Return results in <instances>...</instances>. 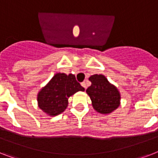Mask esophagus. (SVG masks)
<instances>
[{
	"instance_id": "obj_1",
	"label": "esophagus",
	"mask_w": 158,
	"mask_h": 158,
	"mask_svg": "<svg viewBox=\"0 0 158 158\" xmlns=\"http://www.w3.org/2000/svg\"><path fill=\"white\" fill-rule=\"evenodd\" d=\"M81 85L83 87H84V89H86V88H87V85H86V83H85V82H82L81 83Z\"/></svg>"
}]
</instances>
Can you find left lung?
<instances>
[{
    "label": "left lung",
    "instance_id": "8db88e82",
    "mask_svg": "<svg viewBox=\"0 0 158 158\" xmlns=\"http://www.w3.org/2000/svg\"><path fill=\"white\" fill-rule=\"evenodd\" d=\"M91 86L87 89L95 110L102 114H109L120 106V94L114 85L110 84L102 74L89 77Z\"/></svg>",
    "mask_w": 158,
    "mask_h": 158
}]
</instances>
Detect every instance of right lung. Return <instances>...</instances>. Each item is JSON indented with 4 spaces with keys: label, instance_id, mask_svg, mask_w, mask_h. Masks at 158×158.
Masks as SVG:
<instances>
[{
    "label": "right lung",
    "instance_id": "1",
    "mask_svg": "<svg viewBox=\"0 0 158 158\" xmlns=\"http://www.w3.org/2000/svg\"><path fill=\"white\" fill-rule=\"evenodd\" d=\"M79 91H84V89L74 74L57 73L38 93V106L48 115H59L66 109L68 98Z\"/></svg>",
    "mask_w": 158,
    "mask_h": 158
}]
</instances>
